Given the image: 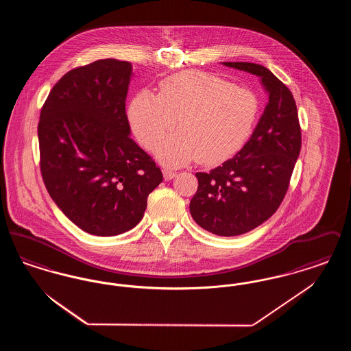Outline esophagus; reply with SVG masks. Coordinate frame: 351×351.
I'll return each instance as SVG.
<instances>
[{
    "label": "esophagus",
    "mask_w": 351,
    "mask_h": 351,
    "mask_svg": "<svg viewBox=\"0 0 351 351\" xmlns=\"http://www.w3.org/2000/svg\"><path fill=\"white\" fill-rule=\"evenodd\" d=\"M163 176H165L166 180H171L176 176V171H173L172 168H165L163 169Z\"/></svg>",
    "instance_id": "34e87169"
}]
</instances>
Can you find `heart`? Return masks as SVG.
Listing matches in <instances>:
<instances>
[{
    "mask_svg": "<svg viewBox=\"0 0 351 351\" xmlns=\"http://www.w3.org/2000/svg\"><path fill=\"white\" fill-rule=\"evenodd\" d=\"M258 114L259 100L252 90L201 71L165 79L159 95L141 90L128 110L135 138L149 150L178 121L180 132L169 135L158 149V158L173 166L195 158L206 165L230 158L250 138Z\"/></svg>",
    "mask_w": 351,
    "mask_h": 351,
    "instance_id": "obj_1",
    "label": "heart"
}]
</instances>
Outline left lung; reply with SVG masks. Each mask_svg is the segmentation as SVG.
<instances>
[{
	"label": "left lung",
	"mask_w": 351,
	"mask_h": 351,
	"mask_svg": "<svg viewBox=\"0 0 351 351\" xmlns=\"http://www.w3.org/2000/svg\"><path fill=\"white\" fill-rule=\"evenodd\" d=\"M258 76L268 102L245 146L210 172H197L199 188L189 210L202 229L222 237L247 233L282 204L301 149L296 102L269 69L246 62H223Z\"/></svg>",
	"instance_id": "8db88e82"
}]
</instances>
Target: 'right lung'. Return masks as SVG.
<instances>
[{
  "label": "right lung",
  "mask_w": 351,
  "mask_h": 351,
  "mask_svg": "<svg viewBox=\"0 0 351 351\" xmlns=\"http://www.w3.org/2000/svg\"><path fill=\"white\" fill-rule=\"evenodd\" d=\"M133 66L101 59L51 89L38 125L40 172L51 199L82 230L110 237L139 223L160 168L130 138Z\"/></svg>",
  "instance_id": "obj_1"
}]
</instances>
